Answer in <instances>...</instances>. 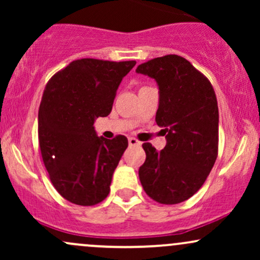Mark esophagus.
Here are the masks:
<instances>
[{"instance_id":"esophagus-1","label":"esophagus","mask_w":260,"mask_h":260,"mask_svg":"<svg viewBox=\"0 0 260 260\" xmlns=\"http://www.w3.org/2000/svg\"><path fill=\"white\" fill-rule=\"evenodd\" d=\"M128 143H129L131 147H136V145H140L139 140L136 139V138H133V137H129V138H128Z\"/></svg>"}]
</instances>
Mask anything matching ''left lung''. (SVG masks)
<instances>
[{
	"label": "left lung",
	"mask_w": 260,
	"mask_h": 260,
	"mask_svg": "<svg viewBox=\"0 0 260 260\" xmlns=\"http://www.w3.org/2000/svg\"><path fill=\"white\" fill-rule=\"evenodd\" d=\"M137 73L156 80L160 90L157 126L166 134L156 151L144 143L139 180L160 204H178L199 190L210 174L219 149V109L213 85L186 58L166 55L139 64Z\"/></svg>",
	"instance_id": "obj_1"
}]
</instances>
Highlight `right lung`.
<instances>
[{"label":"right lung","mask_w":260,"mask_h":260,"mask_svg":"<svg viewBox=\"0 0 260 260\" xmlns=\"http://www.w3.org/2000/svg\"><path fill=\"white\" fill-rule=\"evenodd\" d=\"M136 61L82 58L47 82L39 107V147L55 189L83 207L109 196L112 175L128 147L124 136L98 137L96 117H106L122 78Z\"/></svg>","instance_id":"obj_1"}]
</instances>
